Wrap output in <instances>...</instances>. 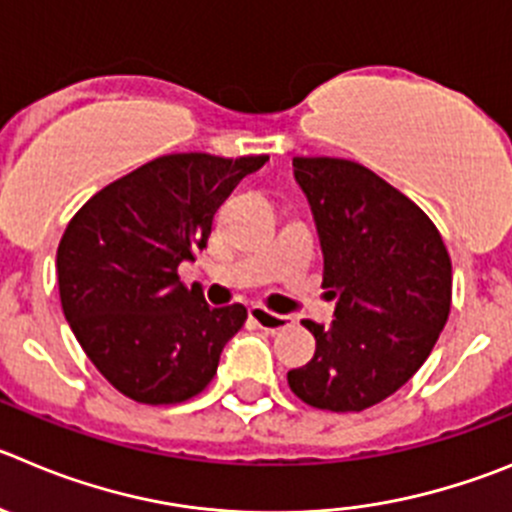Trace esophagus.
I'll return each mask as SVG.
<instances>
[{"mask_svg": "<svg viewBox=\"0 0 512 512\" xmlns=\"http://www.w3.org/2000/svg\"><path fill=\"white\" fill-rule=\"evenodd\" d=\"M250 321L255 323L257 328H262V331H270V333L283 331V328L293 326V318H288V315H280V313H272V310L262 308V305H252Z\"/></svg>", "mask_w": 512, "mask_h": 512, "instance_id": "obj_1", "label": "esophagus"}]
</instances>
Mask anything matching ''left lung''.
I'll return each instance as SVG.
<instances>
[{
    "mask_svg": "<svg viewBox=\"0 0 512 512\" xmlns=\"http://www.w3.org/2000/svg\"><path fill=\"white\" fill-rule=\"evenodd\" d=\"M323 250L331 326L313 333L308 364L290 391L323 412H364L407 384L427 361L452 303V262L432 219L366 166L295 156Z\"/></svg>",
    "mask_w": 512,
    "mask_h": 512,
    "instance_id": "left-lung-1",
    "label": "left lung"
}]
</instances>
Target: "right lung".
<instances>
[{"mask_svg": "<svg viewBox=\"0 0 512 512\" xmlns=\"http://www.w3.org/2000/svg\"><path fill=\"white\" fill-rule=\"evenodd\" d=\"M267 156L169 154L88 199L57 247L62 313L95 369L138 404H181L214 379L247 321L209 308L179 265L207 247L219 204Z\"/></svg>", "mask_w": 512, "mask_h": 512, "instance_id": "obj_1", "label": "right lung"}]
</instances>
